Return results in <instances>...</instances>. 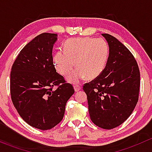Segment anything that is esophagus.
<instances>
[{"label":"esophagus","instance_id":"1","mask_svg":"<svg viewBox=\"0 0 152 152\" xmlns=\"http://www.w3.org/2000/svg\"><path fill=\"white\" fill-rule=\"evenodd\" d=\"M74 90L76 92H78V91H79V90H81V89H82V86L81 85H75L74 87Z\"/></svg>","mask_w":152,"mask_h":152}]
</instances>
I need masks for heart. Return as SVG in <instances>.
I'll return each mask as SVG.
<instances>
[{
  "instance_id": "b5f03b06",
  "label": "heart",
  "mask_w": 152,
  "mask_h": 152,
  "mask_svg": "<svg viewBox=\"0 0 152 152\" xmlns=\"http://www.w3.org/2000/svg\"><path fill=\"white\" fill-rule=\"evenodd\" d=\"M109 53L108 44L102 38H73L64 43V50L55 52L53 63L62 76H67L76 65L78 68L69 75L68 80L76 84L87 77L93 79L100 76L107 65Z\"/></svg>"
}]
</instances>
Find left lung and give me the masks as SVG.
<instances>
[{
    "mask_svg": "<svg viewBox=\"0 0 152 152\" xmlns=\"http://www.w3.org/2000/svg\"><path fill=\"white\" fill-rule=\"evenodd\" d=\"M110 49L108 61L100 76L83 86L93 123L105 129L122 124L138 101L140 70L131 52L115 37L102 34Z\"/></svg>",
    "mask_w": 152,
    "mask_h": 152,
    "instance_id": "left-lung-1",
    "label": "left lung"
}]
</instances>
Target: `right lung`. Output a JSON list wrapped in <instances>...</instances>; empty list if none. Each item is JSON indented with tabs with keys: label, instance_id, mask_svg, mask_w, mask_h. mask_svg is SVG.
<instances>
[{
	"label": "right lung",
	"instance_id": "add662e5",
	"mask_svg": "<svg viewBox=\"0 0 152 152\" xmlns=\"http://www.w3.org/2000/svg\"><path fill=\"white\" fill-rule=\"evenodd\" d=\"M56 40V34L34 38L20 50L10 74L15 109L27 124L41 130L52 129L62 120L67 102L74 93L53 65L52 50Z\"/></svg>",
	"mask_w": 152,
	"mask_h": 152
}]
</instances>
